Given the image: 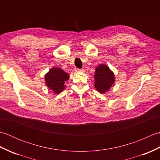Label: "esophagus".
Wrapping results in <instances>:
<instances>
[{
  "label": "esophagus",
  "instance_id": "34e87169",
  "mask_svg": "<svg viewBox=\"0 0 160 160\" xmlns=\"http://www.w3.org/2000/svg\"><path fill=\"white\" fill-rule=\"evenodd\" d=\"M76 71H77V72H83L84 70L82 69H76Z\"/></svg>",
  "mask_w": 160,
  "mask_h": 160
}]
</instances>
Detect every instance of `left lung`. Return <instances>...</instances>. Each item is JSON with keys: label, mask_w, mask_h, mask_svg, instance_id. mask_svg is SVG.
<instances>
[{"label": "left lung", "mask_w": 160, "mask_h": 160, "mask_svg": "<svg viewBox=\"0 0 160 160\" xmlns=\"http://www.w3.org/2000/svg\"><path fill=\"white\" fill-rule=\"evenodd\" d=\"M94 86L98 92L104 93L115 82L114 73L105 64H100L96 69Z\"/></svg>", "instance_id": "8db88e82"}]
</instances>
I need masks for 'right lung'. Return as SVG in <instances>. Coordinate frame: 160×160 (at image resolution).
I'll list each match as a JSON object with an SVG mask.
<instances>
[{
  "instance_id": "right-lung-1",
  "label": "right lung",
  "mask_w": 160,
  "mask_h": 160,
  "mask_svg": "<svg viewBox=\"0 0 160 160\" xmlns=\"http://www.w3.org/2000/svg\"><path fill=\"white\" fill-rule=\"evenodd\" d=\"M69 75L60 68H52L45 76L46 85L54 93L58 94L65 89L64 82L69 79Z\"/></svg>"
}]
</instances>
